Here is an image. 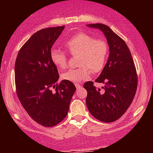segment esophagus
<instances>
[{
    "instance_id": "34e87169",
    "label": "esophagus",
    "mask_w": 153,
    "mask_h": 153,
    "mask_svg": "<svg viewBox=\"0 0 153 153\" xmlns=\"http://www.w3.org/2000/svg\"><path fill=\"white\" fill-rule=\"evenodd\" d=\"M76 90H78V89H80L82 86L80 84H76Z\"/></svg>"
}]
</instances>
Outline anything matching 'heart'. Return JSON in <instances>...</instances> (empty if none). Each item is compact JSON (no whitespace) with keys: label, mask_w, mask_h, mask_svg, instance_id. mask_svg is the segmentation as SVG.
Segmentation results:
<instances>
[{"label":"heart","mask_w":153,"mask_h":153,"mask_svg":"<svg viewBox=\"0 0 153 153\" xmlns=\"http://www.w3.org/2000/svg\"><path fill=\"white\" fill-rule=\"evenodd\" d=\"M67 52L71 55L78 54L77 63L80 67L70 69L61 74V78L72 83H78L90 77L91 71L100 72L107 60L109 47L106 41L95 38L86 33H79L63 42ZM51 60L59 70L67 67V53L61 50L52 48L50 53Z\"/></svg>","instance_id":"1"}]
</instances>
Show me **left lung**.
<instances>
[{
    "mask_svg": "<svg viewBox=\"0 0 153 153\" xmlns=\"http://www.w3.org/2000/svg\"><path fill=\"white\" fill-rule=\"evenodd\" d=\"M97 28L106 36L109 47L108 60L96 79L102 83V90L92 81L84 83L87 91L86 103L93 117L103 123L114 122L122 117L132 103L136 92L138 78L129 49L120 36L105 24H87Z\"/></svg>",
    "mask_w": 153,
    "mask_h": 153,
    "instance_id": "1",
    "label": "left lung"
}]
</instances>
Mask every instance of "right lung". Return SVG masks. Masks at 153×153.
I'll list each match as a JSON object with an SVG mask.
<instances>
[{
  "label": "right lung",
  "mask_w": 153,
  "mask_h": 153,
  "mask_svg": "<svg viewBox=\"0 0 153 153\" xmlns=\"http://www.w3.org/2000/svg\"><path fill=\"white\" fill-rule=\"evenodd\" d=\"M64 27H48L33 33L16 59L15 85L19 100L30 117L43 126H54L67 117L76 91L72 82L58 83L57 68L50 56L53 44Z\"/></svg>",
  "instance_id": "add662e5"
}]
</instances>
